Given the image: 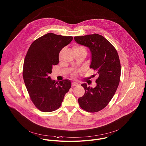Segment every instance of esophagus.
<instances>
[{"mask_svg":"<svg viewBox=\"0 0 146 146\" xmlns=\"http://www.w3.org/2000/svg\"><path fill=\"white\" fill-rule=\"evenodd\" d=\"M78 83H76V82H72V86H78Z\"/></svg>","mask_w":146,"mask_h":146,"instance_id":"1","label":"esophagus"}]
</instances>
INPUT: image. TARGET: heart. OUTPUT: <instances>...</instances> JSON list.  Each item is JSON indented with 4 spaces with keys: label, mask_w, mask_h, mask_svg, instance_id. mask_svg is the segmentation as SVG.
<instances>
[{
    "label": "heart",
    "mask_w": 146,
    "mask_h": 146,
    "mask_svg": "<svg viewBox=\"0 0 146 146\" xmlns=\"http://www.w3.org/2000/svg\"><path fill=\"white\" fill-rule=\"evenodd\" d=\"M74 50L75 52V51H82V50L86 51V49H85L84 47H83L82 46H79V45H75V46H74ZM73 75H74L75 74H73Z\"/></svg>",
    "instance_id": "heart-1"
}]
</instances>
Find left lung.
<instances>
[{
  "label": "left lung",
  "instance_id": "obj_1",
  "mask_svg": "<svg viewBox=\"0 0 146 146\" xmlns=\"http://www.w3.org/2000/svg\"><path fill=\"white\" fill-rule=\"evenodd\" d=\"M78 44L90 49L91 54L90 68L96 71L98 78L94 88L81 85L85 94L78 99L80 106L89 112H98L104 108L114 96L121 76L119 56L114 46L102 35L97 34L75 36ZM96 75V74H95Z\"/></svg>",
  "mask_w": 146,
  "mask_h": 146
}]
</instances>
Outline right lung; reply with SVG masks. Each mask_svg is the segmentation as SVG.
<instances>
[{"instance_id":"1","label":"right lung","mask_w":146,"mask_h":146,"mask_svg":"<svg viewBox=\"0 0 146 146\" xmlns=\"http://www.w3.org/2000/svg\"><path fill=\"white\" fill-rule=\"evenodd\" d=\"M72 39V36L50 33L35 40L27 52L23 78L32 102L41 111L49 112L58 109L71 88L70 80L58 83L51 80L49 74L52 66L58 64L60 51Z\"/></svg>"}]
</instances>
